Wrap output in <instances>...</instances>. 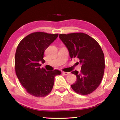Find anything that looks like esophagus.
<instances>
[{"label": "esophagus", "instance_id": "obj_1", "mask_svg": "<svg viewBox=\"0 0 120 120\" xmlns=\"http://www.w3.org/2000/svg\"><path fill=\"white\" fill-rule=\"evenodd\" d=\"M69 73L70 72H64V71L62 72V74L64 75H68L69 74Z\"/></svg>", "mask_w": 120, "mask_h": 120}]
</instances>
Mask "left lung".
I'll return each mask as SVG.
<instances>
[{
  "mask_svg": "<svg viewBox=\"0 0 120 120\" xmlns=\"http://www.w3.org/2000/svg\"><path fill=\"white\" fill-rule=\"evenodd\" d=\"M60 40L68 49L70 57L79 60L80 72H71L77 80L71 85L75 92L82 95L90 94L100 84L104 75L105 59L103 52L96 40L86 34H60Z\"/></svg>",
  "mask_w": 120,
  "mask_h": 120,
  "instance_id": "obj_1",
  "label": "left lung"
}]
</instances>
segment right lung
I'll list each match as a JSON object with an SVG mask.
<instances>
[{
  "label": "right lung",
  "instance_id": "right-lung-1",
  "mask_svg": "<svg viewBox=\"0 0 120 120\" xmlns=\"http://www.w3.org/2000/svg\"><path fill=\"white\" fill-rule=\"evenodd\" d=\"M58 36V34L35 32L22 40L15 53V67L18 79L28 93L44 97L52 90L54 77L60 75L58 70L46 71L40 68L43 64L45 50Z\"/></svg>",
  "mask_w": 120,
  "mask_h": 120
}]
</instances>
